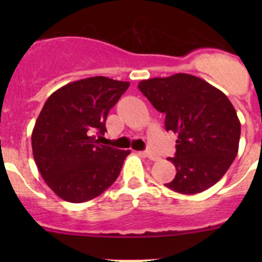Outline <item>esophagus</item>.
<instances>
[{
    "instance_id": "1",
    "label": "esophagus",
    "mask_w": 262,
    "mask_h": 262,
    "mask_svg": "<svg viewBox=\"0 0 262 262\" xmlns=\"http://www.w3.org/2000/svg\"><path fill=\"white\" fill-rule=\"evenodd\" d=\"M143 156H146V157L149 158L150 161H158V160H160V157H158L157 155H155L153 152H150V150H144Z\"/></svg>"
}]
</instances>
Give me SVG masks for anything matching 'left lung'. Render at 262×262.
Segmentation results:
<instances>
[{"label": "left lung", "mask_w": 262, "mask_h": 262, "mask_svg": "<svg viewBox=\"0 0 262 262\" xmlns=\"http://www.w3.org/2000/svg\"><path fill=\"white\" fill-rule=\"evenodd\" d=\"M156 110L166 115V130L178 134L176 176L165 184L180 194H198L216 184L238 152L241 123L228 97L207 81L176 73L139 82Z\"/></svg>", "instance_id": "obj_1"}]
</instances>
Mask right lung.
Segmentation results:
<instances>
[{
	"label": "right lung",
	"mask_w": 262,
	"mask_h": 262,
	"mask_svg": "<svg viewBox=\"0 0 262 262\" xmlns=\"http://www.w3.org/2000/svg\"><path fill=\"white\" fill-rule=\"evenodd\" d=\"M129 82L104 76L64 84L48 97L31 133L41 178L60 199L83 203L114 184L130 150L99 144L109 110Z\"/></svg>",
	"instance_id": "right-lung-1"
}]
</instances>
